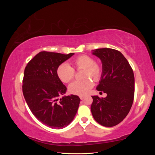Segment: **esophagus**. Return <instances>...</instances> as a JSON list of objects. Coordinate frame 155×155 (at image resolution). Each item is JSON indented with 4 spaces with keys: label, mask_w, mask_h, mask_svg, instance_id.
Here are the masks:
<instances>
[{
    "label": "esophagus",
    "mask_w": 155,
    "mask_h": 155,
    "mask_svg": "<svg viewBox=\"0 0 155 155\" xmlns=\"http://www.w3.org/2000/svg\"><path fill=\"white\" fill-rule=\"evenodd\" d=\"M84 97H84V96H79V98H80V99H81V100L84 99Z\"/></svg>",
    "instance_id": "1"
}]
</instances>
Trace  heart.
<instances>
[{
	"label": "heart",
	"instance_id": "b5f03b06",
	"mask_svg": "<svg viewBox=\"0 0 155 155\" xmlns=\"http://www.w3.org/2000/svg\"><path fill=\"white\" fill-rule=\"evenodd\" d=\"M74 68L79 70L84 69L83 80H76L70 84L68 90L73 94L84 96L94 86V83L90 78L97 81L101 78L102 70L99 64L94 63V59L88 55H83L75 59L73 61ZM59 78L64 83H68L74 78L75 70L67 63L61 64L57 69Z\"/></svg>",
	"mask_w": 155,
	"mask_h": 155
}]
</instances>
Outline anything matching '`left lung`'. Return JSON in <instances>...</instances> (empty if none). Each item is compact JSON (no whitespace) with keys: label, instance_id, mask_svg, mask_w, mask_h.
I'll return each mask as SVG.
<instances>
[{"label":"left lung","instance_id":"1","mask_svg":"<svg viewBox=\"0 0 155 155\" xmlns=\"http://www.w3.org/2000/svg\"><path fill=\"white\" fill-rule=\"evenodd\" d=\"M92 54L100 58L102 74L96 89L107 94L100 98L93 96L91 109L94 118L100 125L113 127L128 114L134 95V76L128 61L120 51L112 48H99Z\"/></svg>","mask_w":155,"mask_h":155}]
</instances>
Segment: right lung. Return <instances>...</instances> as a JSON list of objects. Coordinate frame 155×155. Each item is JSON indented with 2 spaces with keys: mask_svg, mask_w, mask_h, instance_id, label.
<instances>
[{
  "mask_svg": "<svg viewBox=\"0 0 155 155\" xmlns=\"http://www.w3.org/2000/svg\"><path fill=\"white\" fill-rule=\"evenodd\" d=\"M74 53L41 51L28 63L22 81V92L30 110L41 123L52 129H63L76 116L80 103L78 96L59 97L67 92L57 69Z\"/></svg>",
  "mask_w": 155,
  "mask_h": 155,
  "instance_id": "right-lung-1",
  "label": "right lung"
}]
</instances>
